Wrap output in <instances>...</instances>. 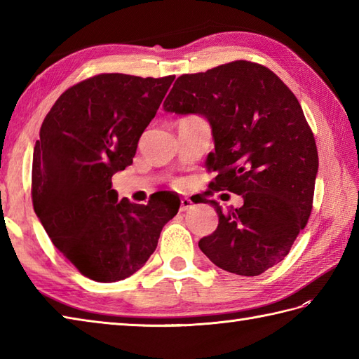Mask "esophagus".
I'll return each mask as SVG.
<instances>
[{"label":"esophagus","instance_id":"34e87169","mask_svg":"<svg viewBox=\"0 0 359 359\" xmlns=\"http://www.w3.org/2000/svg\"><path fill=\"white\" fill-rule=\"evenodd\" d=\"M189 208H193V202L188 199V197H184V199L180 201V211H188Z\"/></svg>","mask_w":359,"mask_h":359}]
</instances>
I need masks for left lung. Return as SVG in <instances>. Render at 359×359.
Masks as SVG:
<instances>
[{"label":"left lung","mask_w":359,"mask_h":359,"mask_svg":"<svg viewBox=\"0 0 359 359\" xmlns=\"http://www.w3.org/2000/svg\"><path fill=\"white\" fill-rule=\"evenodd\" d=\"M166 112L199 114L210 121L217 171L212 191L242 196L228 212L216 201L219 224L199 241L225 271L257 276L284 261L307 225L313 205L318 149L299 102L269 67L238 60L175 80Z\"/></svg>","instance_id":"left-lung-1"}]
</instances>
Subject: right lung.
I'll list each match as a JSON object with an SVG mask.
<instances>
[{"label": "right lung", "mask_w": 359, "mask_h": 359, "mask_svg": "<svg viewBox=\"0 0 359 359\" xmlns=\"http://www.w3.org/2000/svg\"><path fill=\"white\" fill-rule=\"evenodd\" d=\"M174 75L100 74L74 85L46 116L32 160V203L46 233L83 276L116 282L140 270L180 201H118L112 175L133 163Z\"/></svg>", "instance_id": "1"}]
</instances>
